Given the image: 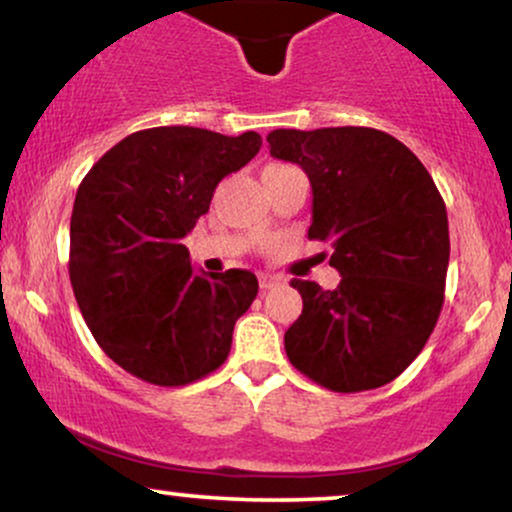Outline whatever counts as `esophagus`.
Here are the masks:
<instances>
[{
	"instance_id": "esophagus-1",
	"label": "esophagus",
	"mask_w": 512,
	"mask_h": 512,
	"mask_svg": "<svg viewBox=\"0 0 512 512\" xmlns=\"http://www.w3.org/2000/svg\"><path fill=\"white\" fill-rule=\"evenodd\" d=\"M277 282H280V277H277V275H268V273H261V275H258V285H261V289H270V287H275Z\"/></svg>"
}]
</instances>
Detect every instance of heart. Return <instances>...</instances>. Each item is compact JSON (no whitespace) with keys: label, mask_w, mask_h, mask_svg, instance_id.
I'll return each mask as SVG.
<instances>
[{"label":"heart","mask_w":512,"mask_h":512,"mask_svg":"<svg viewBox=\"0 0 512 512\" xmlns=\"http://www.w3.org/2000/svg\"><path fill=\"white\" fill-rule=\"evenodd\" d=\"M268 168H282V166H268Z\"/></svg>","instance_id":"b5f03b06"}]
</instances>
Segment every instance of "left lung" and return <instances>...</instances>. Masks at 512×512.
I'll return each instance as SVG.
<instances>
[{"label":"left lung","mask_w":512,"mask_h":512,"mask_svg":"<svg viewBox=\"0 0 512 512\" xmlns=\"http://www.w3.org/2000/svg\"><path fill=\"white\" fill-rule=\"evenodd\" d=\"M268 144L311 180L308 237L332 244L342 275L334 289L292 282L304 311L285 332L287 358L332 391L382 387L439 320L451 251L444 199L418 156L382 130H273Z\"/></svg>","instance_id":"1"}]
</instances>
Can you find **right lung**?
Listing matches in <instances>:
<instances>
[{
    "label": "right lung",
    "instance_id": "1",
    "mask_svg": "<svg viewBox=\"0 0 512 512\" xmlns=\"http://www.w3.org/2000/svg\"><path fill=\"white\" fill-rule=\"evenodd\" d=\"M258 149L251 130L149 128L111 147L80 182L68 275L97 344L130 375L182 387L225 363L258 280L237 268L194 273L182 239L218 182Z\"/></svg>",
    "mask_w": 512,
    "mask_h": 512
}]
</instances>
